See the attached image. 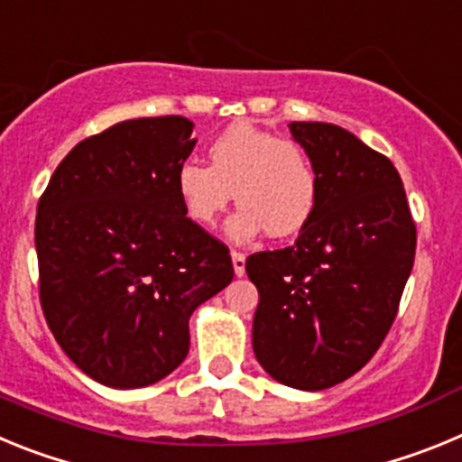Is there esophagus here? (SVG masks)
I'll return each mask as SVG.
<instances>
[{
	"instance_id": "esophagus-1",
	"label": "esophagus",
	"mask_w": 462,
	"mask_h": 462,
	"mask_svg": "<svg viewBox=\"0 0 462 462\" xmlns=\"http://www.w3.org/2000/svg\"><path fill=\"white\" fill-rule=\"evenodd\" d=\"M231 263H234L236 277H243L245 275V254H240V252H231Z\"/></svg>"
}]
</instances>
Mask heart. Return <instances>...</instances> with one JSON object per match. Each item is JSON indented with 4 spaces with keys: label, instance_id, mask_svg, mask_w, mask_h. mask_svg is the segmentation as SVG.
I'll use <instances>...</instances> for the list:
<instances>
[{
    "label": "heart",
    "instance_id": "obj_1",
    "mask_svg": "<svg viewBox=\"0 0 462 462\" xmlns=\"http://www.w3.org/2000/svg\"><path fill=\"white\" fill-rule=\"evenodd\" d=\"M208 164L187 159L173 178L175 196L194 226L210 228L228 203L238 210L226 222L234 243L268 228L273 238L303 231L319 201V173L303 145L240 122L208 145Z\"/></svg>",
    "mask_w": 462,
    "mask_h": 462
}]
</instances>
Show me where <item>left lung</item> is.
<instances>
[{"label":"left lung","instance_id":"8db88e82","mask_svg":"<svg viewBox=\"0 0 462 462\" xmlns=\"http://www.w3.org/2000/svg\"><path fill=\"white\" fill-rule=\"evenodd\" d=\"M319 173V201L291 247L245 261L259 289L254 356L291 389L321 391L365 365L414 266L416 226L395 166L352 132L291 122Z\"/></svg>","mask_w":462,"mask_h":462}]
</instances>
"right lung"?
<instances>
[{
	"label": "right lung",
	"mask_w": 462,
	"mask_h": 462,
	"mask_svg": "<svg viewBox=\"0 0 462 462\" xmlns=\"http://www.w3.org/2000/svg\"><path fill=\"white\" fill-rule=\"evenodd\" d=\"M194 122L138 117L79 143L36 208L41 308L88 377L141 389L189 352V317L234 280L228 250L194 226L175 171Z\"/></svg>",
	"instance_id": "add662e5"
}]
</instances>
